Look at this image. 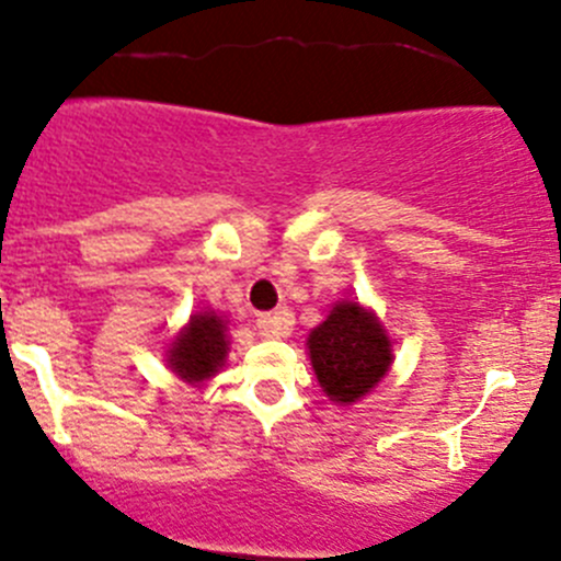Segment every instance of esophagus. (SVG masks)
Masks as SVG:
<instances>
[{"label": "esophagus", "mask_w": 561, "mask_h": 561, "mask_svg": "<svg viewBox=\"0 0 561 561\" xmlns=\"http://www.w3.org/2000/svg\"><path fill=\"white\" fill-rule=\"evenodd\" d=\"M257 330L265 339H287L293 333V311L279 309L274 314H261L257 317Z\"/></svg>", "instance_id": "34e87169"}]
</instances>
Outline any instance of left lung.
<instances>
[{
  "instance_id": "1",
  "label": "left lung",
  "mask_w": 561,
  "mask_h": 561,
  "mask_svg": "<svg viewBox=\"0 0 561 561\" xmlns=\"http://www.w3.org/2000/svg\"><path fill=\"white\" fill-rule=\"evenodd\" d=\"M309 352L317 379L335 403H355L370 392L392 359L376 317L352 300L335 304L328 320L311 330Z\"/></svg>"
}]
</instances>
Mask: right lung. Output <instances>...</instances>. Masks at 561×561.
Segmentation results:
<instances>
[{
    "instance_id": "add662e5",
    "label": "right lung",
    "mask_w": 561,
    "mask_h": 561,
    "mask_svg": "<svg viewBox=\"0 0 561 561\" xmlns=\"http://www.w3.org/2000/svg\"><path fill=\"white\" fill-rule=\"evenodd\" d=\"M226 352V322L215 311H204V314H193L191 325L174 341L169 350V363L174 374H180L185 381H204L217 374Z\"/></svg>"
}]
</instances>
